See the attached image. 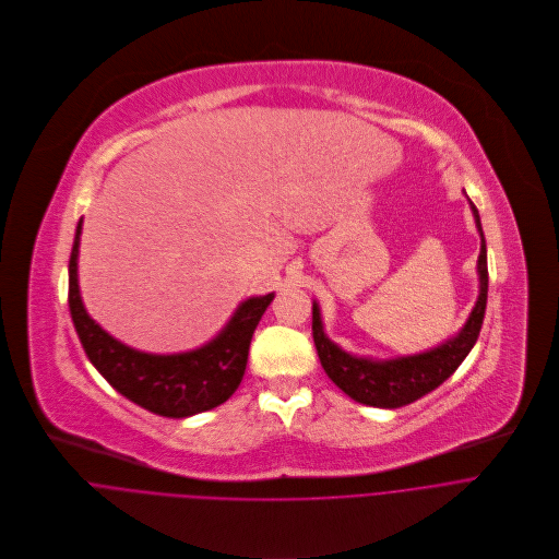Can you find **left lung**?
Here are the masks:
<instances>
[{
    "mask_svg": "<svg viewBox=\"0 0 559 559\" xmlns=\"http://www.w3.org/2000/svg\"><path fill=\"white\" fill-rule=\"evenodd\" d=\"M469 209L480 235V254L476 263L478 298L463 329L456 335L441 342L439 346H432L424 353L400 355L391 359L353 355L342 346H337L333 340H329V335L324 333L320 305L313 300L311 331H313V344H316L320 364L324 368V373L329 376V380L357 404L376 406V408H402L406 404H413L419 397L439 389L461 366L467 353L474 348L483 326V318H485L489 274H487V246H485V235L480 226V215L472 202H469Z\"/></svg>",
    "mask_w": 559,
    "mask_h": 559,
    "instance_id": "8db88e82",
    "label": "left lung"
}]
</instances>
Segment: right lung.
Listing matches in <instances>:
<instances>
[{"label": "right lung", "instance_id": "add662e5", "mask_svg": "<svg viewBox=\"0 0 559 559\" xmlns=\"http://www.w3.org/2000/svg\"><path fill=\"white\" fill-rule=\"evenodd\" d=\"M81 233L83 219L70 254L68 302L79 340L98 373L129 402L168 419L193 417L228 402L243 380L254 329L274 294L243 300L226 326L193 350L144 353L109 335L87 313L79 287Z\"/></svg>", "mask_w": 559, "mask_h": 559}]
</instances>
